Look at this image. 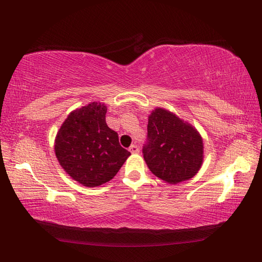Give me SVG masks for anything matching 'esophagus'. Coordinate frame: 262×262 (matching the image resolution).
Masks as SVG:
<instances>
[{"instance_id": "esophagus-1", "label": "esophagus", "mask_w": 262, "mask_h": 262, "mask_svg": "<svg viewBox=\"0 0 262 262\" xmlns=\"http://www.w3.org/2000/svg\"><path fill=\"white\" fill-rule=\"evenodd\" d=\"M129 152H130L132 154L138 153V152H140V148H138V146H137V145H132V146L129 147Z\"/></svg>"}]
</instances>
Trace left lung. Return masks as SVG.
Wrapping results in <instances>:
<instances>
[{
  "mask_svg": "<svg viewBox=\"0 0 262 262\" xmlns=\"http://www.w3.org/2000/svg\"><path fill=\"white\" fill-rule=\"evenodd\" d=\"M144 160L154 176L170 185L191 179L202 168L204 144L189 122L163 108L148 116Z\"/></svg>",
  "mask_w": 262,
  "mask_h": 262,
  "instance_id": "left-lung-1",
  "label": "left lung"
}]
</instances>
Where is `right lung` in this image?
Here are the masks:
<instances>
[{"mask_svg": "<svg viewBox=\"0 0 262 262\" xmlns=\"http://www.w3.org/2000/svg\"><path fill=\"white\" fill-rule=\"evenodd\" d=\"M107 105L90 102L68 116L55 138V154L72 179L85 187L110 181L130 153L105 122Z\"/></svg>", "mask_w": 262, "mask_h": 262, "instance_id": "right-lung-1", "label": "right lung"}]
</instances>
